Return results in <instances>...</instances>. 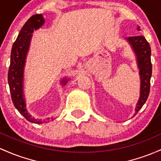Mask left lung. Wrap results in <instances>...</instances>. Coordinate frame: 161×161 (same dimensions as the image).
<instances>
[{"label": "left lung", "mask_w": 161, "mask_h": 161, "mask_svg": "<svg viewBox=\"0 0 161 161\" xmlns=\"http://www.w3.org/2000/svg\"><path fill=\"white\" fill-rule=\"evenodd\" d=\"M137 30L139 31L140 27L138 26ZM125 39L129 43L136 56L140 75V97L135 107V115H136L145 103L150 93V81L152 74V64L151 61V50L149 43L143 36L128 37Z\"/></svg>", "instance_id": "left-lung-1"}]
</instances>
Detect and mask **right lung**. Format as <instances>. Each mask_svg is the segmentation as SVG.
<instances>
[{"label": "right lung", "mask_w": 161, "mask_h": 161, "mask_svg": "<svg viewBox=\"0 0 161 161\" xmlns=\"http://www.w3.org/2000/svg\"><path fill=\"white\" fill-rule=\"evenodd\" d=\"M45 19L42 14H36L32 16L26 23L23 25L19 35L12 46L10 55V64L8 71V84L10 86L11 99L14 106L19 113L23 115L30 122L36 124H42L45 120L36 119L29 113L26 109V103L23 91V78H24V67L26 58L32 32L43 26ZM69 78H63L61 81L62 86H65ZM53 119H52L51 120ZM50 120V119H48Z\"/></svg>", "instance_id": "obj_1"}]
</instances>
